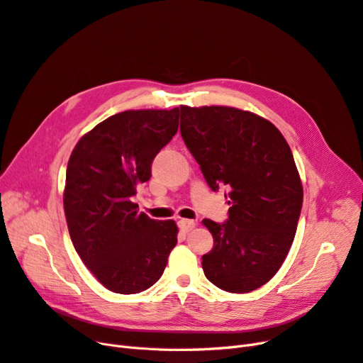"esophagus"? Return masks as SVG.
Listing matches in <instances>:
<instances>
[{
	"mask_svg": "<svg viewBox=\"0 0 363 363\" xmlns=\"http://www.w3.org/2000/svg\"><path fill=\"white\" fill-rule=\"evenodd\" d=\"M195 226H196V222H195V220H189V219H182V220H179V228H180V230H183V232H189V230H192Z\"/></svg>",
	"mask_w": 363,
	"mask_h": 363,
	"instance_id": "obj_1",
	"label": "esophagus"
}]
</instances>
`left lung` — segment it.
Instances as JSON below:
<instances>
[{"instance_id": "1", "label": "left lung", "mask_w": 363, "mask_h": 363, "mask_svg": "<svg viewBox=\"0 0 363 363\" xmlns=\"http://www.w3.org/2000/svg\"><path fill=\"white\" fill-rule=\"evenodd\" d=\"M180 133L213 191L228 186L229 219H204L213 249L206 277L222 291L247 294L268 283L292 247L302 183L281 133L260 116L225 106H182ZM226 198V195H225Z\"/></svg>"}]
</instances>
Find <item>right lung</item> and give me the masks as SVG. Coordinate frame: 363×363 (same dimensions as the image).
Masks as SVG:
<instances>
[{
  "mask_svg": "<svg viewBox=\"0 0 363 363\" xmlns=\"http://www.w3.org/2000/svg\"><path fill=\"white\" fill-rule=\"evenodd\" d=\"M179 107L128 110L98 123L72 149L64 211L83 264L114 294L153 286L177 244L174 220H153L133 202L150 180L153 157L179 129Z\"/></svg>",
  "mask_w": 363,
  "mask_h": 363,
  "instance_id": "right-lung-1",
  "label": "right lung"
}]
</instances>
